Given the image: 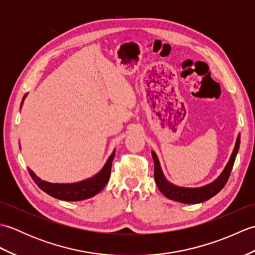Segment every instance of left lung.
<instances>
[{"label": "left lung", "mask_w": 255, "mask_h": 255, "mask_svg": "<svg viewBox=\"0 0 255 255\" xmlns=\"http://www.w3.org/2000/svg\"><path fill=\"white\" fill-rule=\"evenodd\" d=\"M239 147H240V134H238L235 149L232 151L228 163H227V165L225 166V169L223 172H221V174L210 184H207V185L202 186V187H196V188L180 187L167 181L163 174V172H162L158 156H156L155 152L152 151L151 153H152V158L154 162V180L156 183V186H158L160 192L163 194L165 197L170 198L172 200H175V202H180L184 204H198V203L206 202V200L214 197L216 194H218L226 185V183L230 176L232 166L235 164V160H236L238 151H239Z\"/></svg>", "instance_id": "1"}]
</instances>
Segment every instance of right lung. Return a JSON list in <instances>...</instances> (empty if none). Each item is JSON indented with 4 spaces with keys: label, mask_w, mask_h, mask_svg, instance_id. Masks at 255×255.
Listing matches in <instances>:
<instances>
[{
    "label": "right lung",
    "mask_w": 255,
    "mask_h": 255,
    "mask_svg": "<svg viewBox=\"0 0 255 255\" xmlns=\"http://www.w3.org/2000/svg\"><path fill=\"white\" fill-rule=\"evenodd\" d=\"M27 94L23 97L21 104L25 100ZM20 104V107H21ZM115 158V150L113 151L110 158L106 161L105 165L103 169L92 176L88 180L77 182V183H68V184H58V183H49L46 182L41 178L38 177L34 172H32L28 167V172L32 180L37 184L38 187L42 191L46 192L50 196L61 199V200H68V202H77V200H83L86 198L93 197L94 195L100 193L103 188L105 187L108 180L111 176L112 171V162Z\"/></svg>",
    "instance_id": "right-lung-1"
}]
</instances>
